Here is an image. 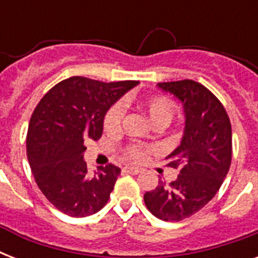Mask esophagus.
<instances>
[{"label":"esophagus","instance_id":"obj_1","mask_svg":"<svg viewBox=\"0 0 258 258\" xmlns=\"http://www.w3.org/2000/svg\"><path fill=\"white\" fill-rule=\"evenodd\" d=\"M123 171L127 172V174H133V175H138L141 172V169H137V167H124Z\"/></svg>","mask_w":258,"mask_h":258}]
</instances>
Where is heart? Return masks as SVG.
I'll use <instances>...</instances> for the list:
<instances>
[{
  "instance_id": "b5f03b06",
  "label": "heart",
  "mask_w": 258,
  "mask_h": 258,
  "mask_svg": "<svg viewBox=\"0 0 258 258\" xmlns=\"http://www.w3.org/2000/svg\"><path fill=\"white\" fill-rule=\"evenodd\" d=\"M141 107L143 108L153 124H169L174 115V104L166 96H149L142 99ZM123 105L120 103L113 104L104 116V130L108 134L117 133L123 123ZM150 147L143 145H131L125 150V157L130 161L141 162L147 157Z\"/></svg>"
}]
</instances>
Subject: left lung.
Returning a JSON list of instances; mask_svg holds the SVG:
<instances>
[{
	"instance_id": "8db88e82",
	"label": "left lung",
	"mask_w": 258,
	"mask_h": 258,
	"mask_svg": "<svg viewBox=\"0 0 258 258\" xmlns=\"http://www.w3.org/2000/svg\"><path fill=\"white\" fill-rule=\"evenodd\" d=\"M183 104L180 145L166 159L179 167L169 184L159 180L145 194V204L159 220L182 221L204 208L220 190L232 162V125L221 101L194 80L159 83Z\"/></svg>"
}]
</instances>
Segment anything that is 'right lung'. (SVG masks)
Listing matches in <instances>:
<instances>
[{
    "label": "right lung",
    "instance_id": "add662e5",
    "mask_svg": "<svg viewBox=\"0 0 258 258\" xmlns=\"http://www.w3.org/2000/svg\"><path fill=\"white\" fill-rule=\"evenodd\" d=\"M138 82L103 83L70 78L42 97L30 117L26 155L46 200L71 217L95 214L108 202L120 174L113 165L88 172V141L103 134L107 111Z\"/></svg>",
    "mask_w": 258,
    "mask_h": 258
}]
</instances>
